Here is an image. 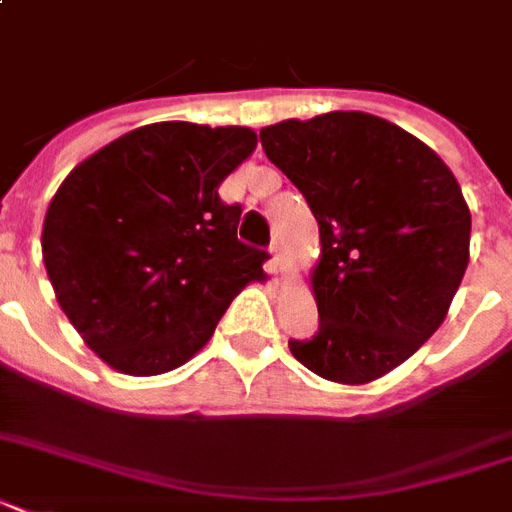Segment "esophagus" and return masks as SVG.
Listing matches in <instances>:
<instances>
[{
  "instance_id": "34e87169",
  "label": "esophagus",
  "mask_w": 512,
  "mask_h": 512,
  "mask_svg": "<svg viewBox=\"0 0 512 512\" xmlns=\"http://www.w3.org/2000/svg\"><path fill=\"white\" fill-rule=\"evenodd\" d=\"M271 255H273V263H276V268H281V265H284V241H281V236H273Z\"/></svg>"
}]
</instances>
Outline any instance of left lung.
Here are the masks:
<instances>
[{
    "label": "left lung",
    "instance_id": "8db88e82",
    "mask_svg": "<svg viewBox=\"0 0 512 512\" xmlns=\"http://www.w3.org/2000/svg\"><path fill=\"white\" fill-rule=\"evenodd\" d=\"M321 236L319 332L289 340L313 374L372 382L404 364L452 305L470 257L460 183L422 140L380 116L332 111L260 130Z\"/></svg>",
    "mask_w": 512,
    "mask_h": 512
}]
</instances>
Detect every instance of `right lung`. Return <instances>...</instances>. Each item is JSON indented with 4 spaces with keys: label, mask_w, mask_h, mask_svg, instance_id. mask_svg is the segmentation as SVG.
I'll return each instance as SVG.
<instances>
[{
    "label": "right lung",
    "mask_w": 512,
    "mask_h": 512,
    "mask_svg": "<svg viewBox=\"0 0 512 512\" xmlns=\"http://www.w3.org/2000/svg\"><path fill=\"white\" fill-rule=\"evenodd\" d=\"M257 146L249 127L146 124L76 164L52 196L42 257L60 308L116 372H172L268 252L236 239L220 183Z\"/></svg>",
    "instance_id": "right-lung-1"
}]
</instances>
